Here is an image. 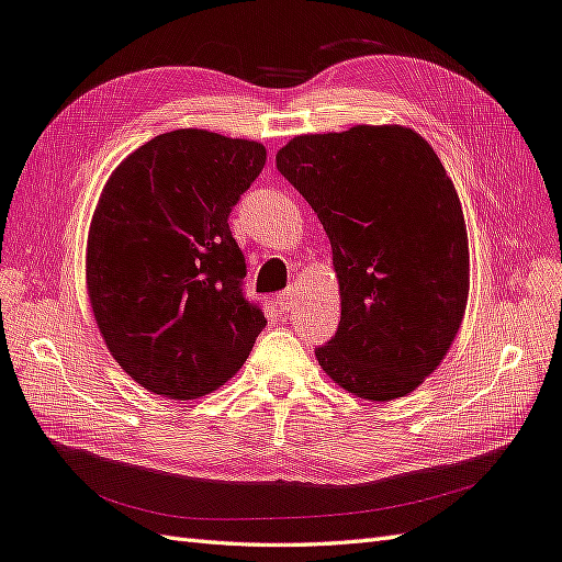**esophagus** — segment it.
<instances>
[{"instance_id": "34e87169", "label": "esophagus", "mask_w": 562, "mask_h": 562, "mask_svg": "<svg viewBox=\"0 0 562 562\" xmlns=\"http://www.w3.org/2000/svg\"><path fill=\"white\" fill-rule=\"evenodd\" d=\"M277 303H279V307L281 310H293L295 305H297V291L295 289H289V291H283V293H279L277 295Z\"/></svg>"}]
</instances>
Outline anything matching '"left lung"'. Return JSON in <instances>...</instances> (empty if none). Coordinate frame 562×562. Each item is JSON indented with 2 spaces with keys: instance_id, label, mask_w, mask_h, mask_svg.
I'll use <instances>...</instances> for the list:
<instances>
[{
  "instance_id": "obj_1",
  "label": "left lung",
  "mask_w": 562,
  "mask_h": 562,
  "mask_svg": "<svg viewBox=\"0 0 562 562\" xmlns=\"http://www.w3.org/2000/svg\"><path fill=\"white\" fill-rule=\"evenodd\" d=\"M277 169L326 231L340 285L324 372L367 401L413 393L456 340L470 293L462 204L441 159L405 126L297 135Z\"/></svg>"
}]
</instances>
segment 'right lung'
<instances>
[{"label":"right lung","instance_id":"right-lung-1","mask_svg":"<svg viewBox=\"0 0 562 562\" xmlns=\"http://www.w3.org/2000/svg\"><path fill=\"white\" fill-rule=\"evenodd\" d=\"M265 161L255 140L181 128L109 176L88 234V295L109 352L143 389L173 401L216 391L267 326L243 295L228 228Z\"/></svg>","mask_w":562,"mask_h":562}]
</instances>
